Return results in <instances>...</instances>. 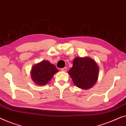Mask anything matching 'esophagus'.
Wrapping results in <instances>:
<instances>
[{"mask_svg":"<svg viewBox=\"0 0 126 126\" xmlns=\"http://www.w3.org/2000/svg\"><path fill=\"white\" fill-rule=\"evenodd\" d=\"M61 71H67V67H64V68H62L61 69Z\"/></svg>","mask_w":126,"mask_h":126,"instance_id":"esophagus-1","label":"esophagus"}]
</instances>
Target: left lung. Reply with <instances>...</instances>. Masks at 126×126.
Listing matches in <instances>:
<instances>
[{"instance_id": "obj_1", "label": "left lung", "mask_w": 126, "mask_h": 126, "mask_svg": "<svg viewBox=\"0 0 126 126\" xmlns=\"http://www.w3.org/2000/svg\"><path fill=\"white\" fill-rule=\"evenodd\" d=\"M99 67L95 62L89 58H76L68 74L74 84L83 89L91 88L96 82Z\"/></svg>"}]
</instances>
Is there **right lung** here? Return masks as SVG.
<instances>
[{"mask_svg":"<svg viewBox=\"0 0 126 126\" xmlns=\"http://www.w3.org/2000/svg\"><path fill=\"white\" fill-rule=\"evenodd\" d=\"M58 71L54 64L45 61L33 65L31 72V78L37 84L42 86L47 84Z\"/></svg>","mask_w":126,"mask_h":126,"instance_id":"right-lung-1","label":"right lung"}]
</instances>
